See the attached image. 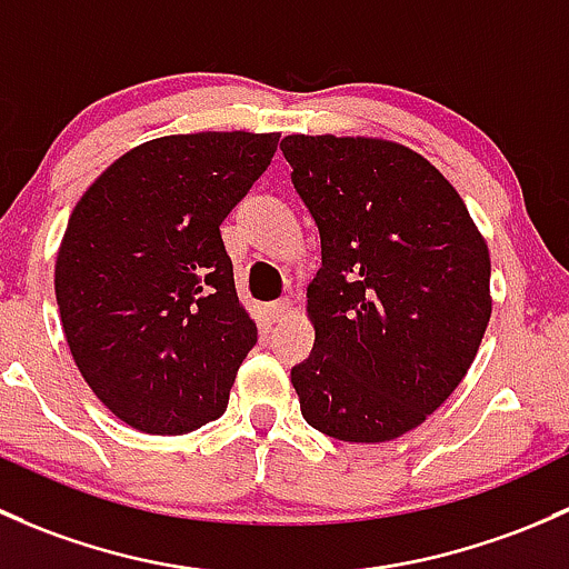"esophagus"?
<instances>
[{
	"instance_id": "1",
	"label": "esophagus",
	"mask_w": 569,
	"mask_h": 569,
	"mask_svg": "<svg viewBox=\"0 0 569 569\" xmlns=\"http://www.w3.org/2000/svg\"><path fill=\"white\" fill-rule=\"evenodd\" d=\"M290 309H292V303H290V298H279V301H273V303H268V315H271V320H284L287 315H290Z\"/></svg>"
}]
</instances>
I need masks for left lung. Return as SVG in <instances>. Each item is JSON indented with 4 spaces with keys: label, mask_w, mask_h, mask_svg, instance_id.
I'll use <instances>...</instances> for the list:
<instances>
[{
    "label": "left lung",
    "mask_w": 569,
    "mask_h": 569,
    "mask_svg": "<svg viewBox=\"0 0 569 569\" xmlns=\"http://www.w3.org/2000/svg\"><path fill=\"white\" fill-rule=\"evenodd\" d=\"M320 232L307 287L309 359L290 380L315 430L380 443L466 378L490 320V254L455 186L411 148L370 137L282 139Z\"/></svg>",
    "instance_id": "8db88e82"
}]
</instances>
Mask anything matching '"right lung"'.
<instances>
[{"label": "right lung", "instance_id": "right-lung-1", "mask_svg": "<svg viewBox=\"0 0 569 569\" xmlns=\"http://www.w3.org/2000/svg\"><path fill=\"white\" fill-rule=\"evenodd\" d=\"M277 144L246 131L153 139L76 202L54 268L62 331L87 386L133 430L183 436L224 413L257 326L219 227Z\"/></svg>", "mask_w": 569, "mask_h": 569}]
</instances>
